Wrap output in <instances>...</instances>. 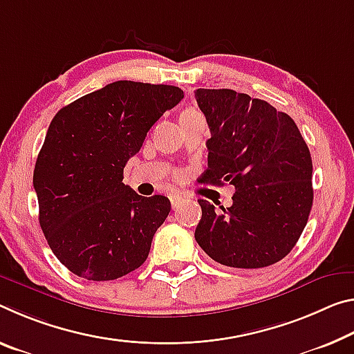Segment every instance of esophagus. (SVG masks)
I'll list each match as a JSON object with an SVG mask.
<instances>
[{
	"label": "esophagus",
	"instance_id": "esophagus-1",
	"mask_svg": "<svg viewBox=\"0 0 354 354\" xmlns=\"http://www.w3.org/2000/svg\"><path fill=\"white\" fill-rule=\"evenodd\" d=\"M170 201L173 207H178V205L183 201V197L179 194H170Z\"/></svg>",
	"mask_w": 354,
	"mask_h": 354
}]
</instances>
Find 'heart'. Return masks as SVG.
<instances>
[{
    "mask_svg": "<svg viewBox=\"0 0 354 354\" xmlns=\"http://www.w3.org/2000/svg\"><path fill=\"white\" fill-rule=\"evenodd\" d=\"M192 118H203V115L195 109H186L181 113V116H179V120H192Z\"/></svg>",
    "mask_w": 354,
    "mask_h": 354,
    "instance_id": "b5f03b06",
    "label": "heart"
}]
</instances>
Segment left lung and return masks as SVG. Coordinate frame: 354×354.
Returning a JSON list of instances; mask_svg holds the SVG:
<instances>
[{
  "label": "left lung",
  "mask_w": 354,
  "mask_h": 354,
  "mask_svg": "<svg viewBox=\"0 0 354 354\" xmlns=\"http://www.w3.org/2000/svg\"><path fill=\"white\" fill-rule=\"evenodd\" d=\"M206 116L207 168L198 181H230V207L203 198L195 239L212 260L255 269L287 257L312 209V157L298 126L261 99L233 89L195 91Z\"/></svg>",
  "instance_id": "1"
}]
</instances>
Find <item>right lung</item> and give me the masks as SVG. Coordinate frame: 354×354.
Returning <instances> with one entry per match:
<instances>
[{
  "instance_id": "right-lung-1",
  "label": "right lung",
  "mask_w": 354,
  "mask_h": 354,
  "mask_svg": "<svg viewBox=\"0 0 354 354\" xmlns=\"http://www.w3.org/2000/svg\"><path fill=\"white\" fill-rule=\"evenodd\" d=\"M184 97L171 85L113 82L66 105L50 122L32 186L50 249L75 276L115 280L147 261L171 209L122 183L154 122Z\"/></svg>"
}]
</instances>
